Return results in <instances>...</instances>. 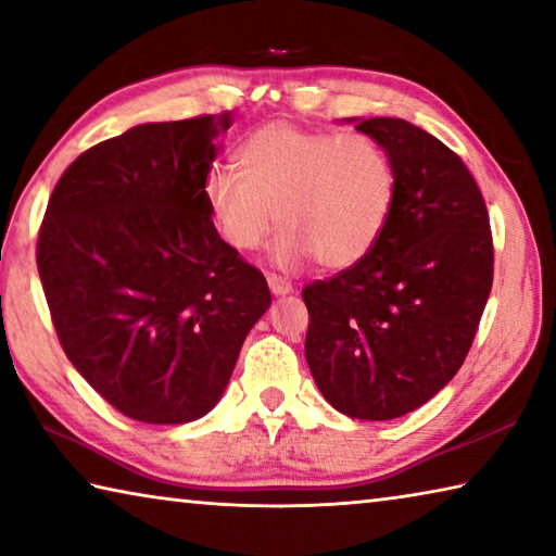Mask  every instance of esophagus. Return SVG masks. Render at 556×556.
Here are the masks:
<instances>
[{"label": "esophagus", "mask_w": 556, "mask_h": 556, "mask_svg": "<svg viewBox=\"0 0 556 556\" xmlns=\"http://www.w3.org/2000/svg\"><path fill=\"white\" fill-rule=\"evenodd\" d=\"M267 285H269L271 294H275V296H287V294H291V291H294V287H291L287 279H281L279 275H267Z\"/></svg>", "instance_id": "1"}]
</instances>
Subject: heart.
<instances>
[{"instance_id":"b5f03b06","label":"heart","mask_w":556,"mask_h":556,"mask_svg":"<svg viewBox=\"0 0 556 556\" xmlns=\"http://www.w3.org/2000/svg\"><path fill=\"white\" fill-rule=\"evenodd\" d=\"M238 172L213 166L203 201L215 230L232 250H257L285 228L271 250L281 267L318 260L348 269L378 248L388 230L397 174L378 139L341 135L294 122H269L238 147Z\"/></svg>"}]
</instances>
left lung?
I'll list each match as a JSON object with an SVG mask.
<instances>
[{"label":"left lung","mask_w":556,"mask_h":556,"mask_svg":"<svg viewBox=\"0 0 556 556\" xmlns=\"http://www.w3.org/2000/svg\"><path fill=\"white\" fill-rule=\"evenodd\" d=\"M388 149L397 199L361 265L314 281L306 363L326 402L384 421L429 402L464 365L493 287L485 201L460 156L404 119H357Z\"/></svg>","instance_id":"obj_1"}]
</instances>
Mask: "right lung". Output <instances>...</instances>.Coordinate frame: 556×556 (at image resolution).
I'll use <instances>...</instances> for the list:
<instances>
[{"instance_id":"add662e5","label":"right lung","mask_w":556,"mask_h":556,"mask_svg":"<svg viewBox=\"0 0 556 556\" xmlns=\"http://www.w3.org/2000/svg\"><path fill=\"white\" fill-rule=\"evenodd\" d=\"M230 112L149 122L83 152L46 208L36 265L68 361L144 425L223 397L267 279L215 230L203 178Z\"/></svg>"}]
</instances>
